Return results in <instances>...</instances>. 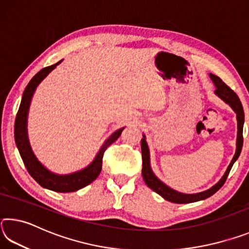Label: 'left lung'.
<instances>
[{
  "mask_svg": "<svg viewBox=\"0 0 249 249\" xmlns=\"http://www.w3.org/2000/svg\"><path fill=\"white\" fill-rule=\"evenodd\" d=\"M210 78L214 83V87H215V93L218 98L224 101L226 104H229L231 107V109L236 113V120H237V140H236V151L233 159L230 162L229 167L225 171V174L223 175L222 178L218 180V182L213 185L212 188L208 189V190L202 191L199 193H182L179 191H176L170 187H168L166 183H163L161 180L158 179L156 175L154 174L153 169H151L150 166V155H149V148L148 145L146 142V136L142 134V179H144L145 183L148 185L151 190L158 193L159 196H161L163 199L170 202H174V203H192V202L201 201L204 199H208L209 196H213L217 190H220V188L227 179V176H229L230 171L233 167L234 162L238 159L239 155H241L242 147H243V126H244V121H245V115H244V109L243 105L241 103V100L237 96V94L231 89L230 87H227L226 84L222 81V80L217 77V75H214L210 73Z\"/></svg>",
  "mask_w": 249,
  "mask_h": 249,
  "instance_id": "left-lung-1",
  "label": "left lung"
}]
</instances>
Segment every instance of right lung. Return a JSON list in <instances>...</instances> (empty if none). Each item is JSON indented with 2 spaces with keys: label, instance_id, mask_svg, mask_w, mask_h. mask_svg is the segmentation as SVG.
<instances>
[{
  "label": "right lung",
  "instance_id": "right-lung-1",
  "mask_svg": "<svg viewBox=\"0 0 249 249\" xmlns=\"http://www.w3.org/2000/svg\"><path fill=\"white\" fill-rule=\"evenodd\" d=\"M61 62L62 60L58 61L57 64L53 66L46 67V68L41 69L38 73L34 75L31 81L27 84V87L25 88L18 115H16L15 119L14 137L16 146H18V149L19 151L20 157L23 159L24 165L26 167L28 174L35 179L37 183L40 184L43 188L52 191L73 192L80 190V189L84 188L91 182H93L98 178L101 170H102V158L105 149L121 136V134L125 127L117 129L114 133L109 135L107 140H105L103 145L101 146V148L98 151V154H96L94 159L81 170L71 172V174L67 175H59L56 174V172L50 171L48 168H46L37 159L35 154L33 153L31 144H29L27 134V119L29 107H31L33 95L35 93L37 87L39 86V83L59 64H61Z\"/></svg>",
  "mask_w": 249,
  "mask_h": 249
}]
</instances>
